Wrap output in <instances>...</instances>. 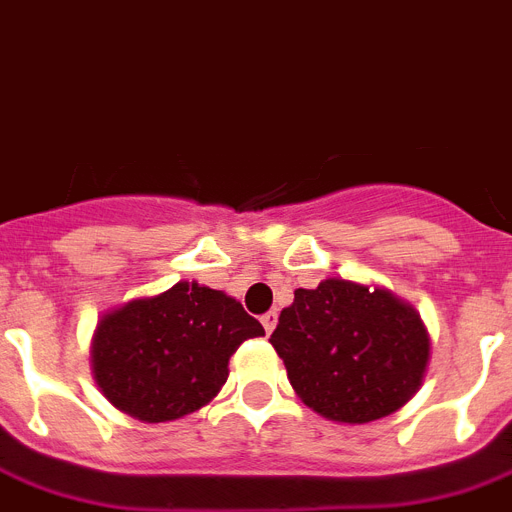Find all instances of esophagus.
<instances>
[{
	"instance_id": "obj_1",
	"label": "esophagus",
	"mask_w": 512,
	"mask_h": 512,
	"mask_svg": "<svg viewBox=\"0 0 512 512\" xmlns=\"http://www.w3.org/2000/svg\"><path fill=\"white\" fill-rule=\"evenodd\" d=\"M260 321H263V326H265V334H273V328H276V323H278V313L276 310H270V313H265Z\"/></svg>"
}]
</instances>
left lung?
<instances>
[{"label":"left lung","instance_id":"1","mask_svg":"<svg viewBox=\"0 0 512 512\" xmlns=\"http://www.w3.org/2000/svg\"><path fill=\"white\" fill-rule=\"evenodd\" d=\"M270 344L299 400L350 426L407 405L431 360L429 328L410 302L384 286L347 278L297 289Z\"/></svg>","mask_w":512,"mask_h":512}]
</instances>
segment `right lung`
<instances>
[{"mask_svg": "<svg viewBox=\"0 0 512 512\" xmlns=\"http://www.w3.org/2000/svg\"><path fill=\"white\" fill-rule=\"evenodd\" d=\"M265 336L242 302L197 281L112 307L91 336V373L112 407L141 423L178 421L213 402L239 344Z\"/></svg>", "mask_w": 512, "mask_h": 512, "instance_id": "obj_1", "label": "right lung"}]
</instances>
